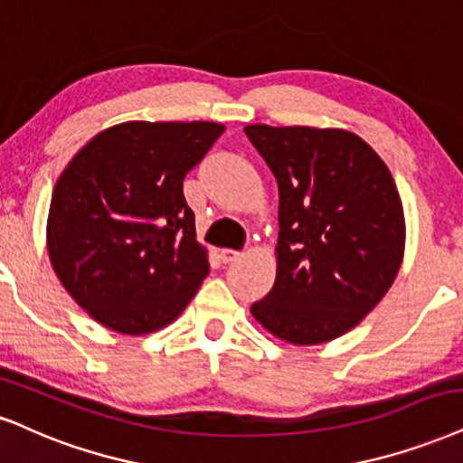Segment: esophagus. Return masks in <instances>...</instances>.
I'll list each match as a JSON object with an SVG mask.
<instances>
[{"instance_id": "esophagus-1", "label": "esophagus", "mask_w": 463, "mask_h": 463, "mask_svg": "<svg viewBox=\"0 0 463 463\" xmlns=\"http://www.w3.org/2000/svg\"><path fill=\"white\" fill-rule=\"evenodd\" d=\"M219 258L222 264H232V261H236L241 258V250H233V249H221L219 250Z\"/></svg>"}]
</instances>
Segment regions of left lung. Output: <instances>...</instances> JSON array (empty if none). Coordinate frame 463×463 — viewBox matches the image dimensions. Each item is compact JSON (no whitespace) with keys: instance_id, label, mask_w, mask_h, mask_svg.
I'll return each mask as SVG.
<instances>
[{"instance_id":"left-lung-1","label":"left lung","mask_w":463,"mask_h":463,"mask_svg":"<svg viewBox=\"0 0 463 463\" xmlns=\"http://www.w3.org/2000/svg\"><path fill=\"white\" fill-rule=\"evenodd\" d=\"M279 184L277 279L250 313L294 345L336 339L389 292L406 244L397 186L358 135L244 128Z\"/></svg>"}]
</instances>
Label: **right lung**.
<instances>
[{
    "mask_svg": "<svg viewBox=\"0 0 463 463\" xmlns=\"http://www.w3.org/2000/svg\"><path fill=\"white\" fill-rule=\"evenodd\" d=\"M225 127L127 122L68 163L51 197L55 275L102 326L146 335L174 322L208 277L182 182Z\"/></svg>",
    "mask_w": 463,
    "mask_h": 463,
    "instance_id": "obj_1",
    "label": "right lung"
}]
</instances>
